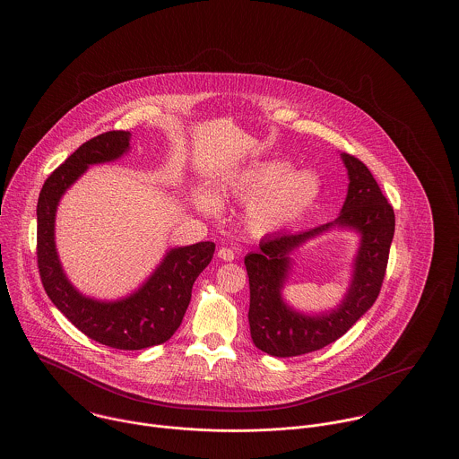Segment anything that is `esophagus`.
<instances>
[{
  "mask_svg": "<svg viewBox=\"0 0 459 459\" xmlns=\"http://www.w3.org/2000/svg\"><path fill=\"white\" fill-rule=\"evenodd\" d=\"M219 258L223 262H232L236 258V253L230 247H220Z\"/></svg>",
  "mask_w": 459,
  "mask_h": 459,
  "instance_id": "1",
  "label": "esophagus"
}]
</instances>
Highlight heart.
Instances as JSON below:
<instances>
[{
  "mask_svg": "<svg viewBox=\"0 0 459 459\" xmlns=\"http://www.w3.org/2000/svg\"><path fill=\"white\" fill-rule=\"evenodd\" d=\"M225 191L247 201L244 220L251 232L270 234L301 219L320 195V180L307 170H292L279 160L255 161L232 175ZM196 204L212 212L217 199L210 193H197Z\"/></svg>",
  "mask_w": 459,
  "mask_h": 459,
  "instance_id": "b5f03b06",
  "label": "heart"
}]
</instances>
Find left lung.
<instances>
[{"instance_id":"1","label":"left lung","mask_w":459,"mask_h":459,"mask_svg":"<svg viewBox=\"0 0 459 459\" xmlns=\"http://www.w3.org/2000/svg\"><path fill=\"white\" fill-rule=\"evenodd\" d=\"M341 156L348 169L350 187L339 217L299 234L264 236L260 249L244 258L251 294L247 315L251 339L258 350L270 356L289 358L325 348L342 337L378 298L395 227L393 206L363 161L351 154ZM332 226L352 228L362 238L351 289L335 310L306 316L281 299L291 264L290 253Z\"/></svg>"}]
</instances>
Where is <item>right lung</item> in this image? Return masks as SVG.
Listing matches in <instances>:
<instances>
[{"label": "right lung", "mask_w": 459, "mask_h": 459, "mask_svg": "<svg viewBox=\"0 0 459 459\" xmlns=\"http://www.w3.org/2000/svg\"><path fill=\"white\" fill-rule=\"evenodd\" d=\"M131 132L100 134L49 175L38 199V268L44 290L66 318L89 339L108 348L144 350L167 342L180 327L197 275L210 264L215 244L197 242L170 249L153 275L131 296L96 301L68 282L55 246V217L60 197L88 170L127 153Z\"/></svg>", "instance_id": "obj_1"}]
</instances>
